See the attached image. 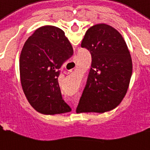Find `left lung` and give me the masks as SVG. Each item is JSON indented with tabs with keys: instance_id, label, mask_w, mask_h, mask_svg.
Wrapping results in <instances>:
<instances>
[{
	"instance_id": "obj_1",
	"label": "left lung",
	"mask_w": 150,
	"mask_h": 150,
	"mask_svg": "<svg viewBox=\"0 0 150 150\" xmlns=\"http://www.w3.org/2000/svg\"><path fill=\"white\" fill-rule=\"evenodd\" d=\"M81 46L90 51L92 63L77 112L111 111L126 95L132 73L126 42L117 30L100 23L87 30Z\"/></svg>"
}]
</instances>
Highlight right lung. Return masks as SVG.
<instances>
[{
  "label": "right lung",
  "instance_id": "obj_1",
  "mask_svg": "<svg viewBox=\"0 0 150 150\" xmlns=\"http://www.w3.org/2000/svg\"><path fill=\"white\" fill-rule=\"evenodd\" d=\"M73 54L64 32L54 26L39 27L22 47L19 70L23 92L31 107L43 115L71 111L58 83L60 69Z\"/></svg>",
  "mask_w": 150,
  "mask_h": 150
}]
</instances>
